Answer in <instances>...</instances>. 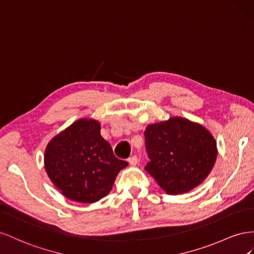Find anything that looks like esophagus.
I'll return each instance as SVG.
<instances>
[{"mask_svg": "<svg viewBox=\"0 0 254 254\" xmlns=\"http://www.w3.org/2000/svg\"><path fill=\"white\" fill-rule=\"evenodd\" d=\"M127 162L131 166H135L137 163H138V157H137L136 155H133V156L127 158Z\"/></svg>", "mask_w": 254, "mask_h": 254, "instance_id": "34e87169", "label": "esophagus"}]
</instances>
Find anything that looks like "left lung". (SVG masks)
I'll return each instance as SVG.
<instances>
[{
    "mask_svg": "<svg viewBox=\"0 0 254 254\" xmlns=\"http://www.w3.org/2000/svg\"><path fill=\"white\" fill-rule=\"evenodd\" d=\"M150 158L146 169L170 194L183 193L201 184L217 156L216 141L202 126L175 117L144 131Z\"/></svg>",
    "mask_w": 254,
    "mask_h": 254,
    "instance_id": "1",
    "label": "left lung"
}]
</instances>
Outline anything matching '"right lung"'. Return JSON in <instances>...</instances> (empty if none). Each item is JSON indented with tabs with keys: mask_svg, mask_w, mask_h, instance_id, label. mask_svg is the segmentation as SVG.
<instances>
[{
	"mask_svg": "<svg viewBox=\"0 0 254 254\" xmlns=\"http://www.w3.org/2000/svg\"><path fill=\"white\" fill-rule=\"evenodd\" d=\"M100 129L98 121L77 120L55 136L46 149L48 176L70 200L93 203L104 198L119 171L127 166L114 155Z\"/></svg>",
	"mask_w": 254,
	"mask_h": 254,
	"instance_id": "right-lung-1",
	"label": "right lung"
}]
</instances>
